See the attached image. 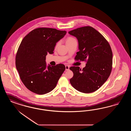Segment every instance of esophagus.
Returning a JSON list of instances; mask_svg holds the SVG:
<instances>
[{"label": "esophagus", "mask_w": 131, "mask_h": 131, "mask_svg": "<svg viewBox=\"0 0 131 131\" xmlns=\"http://www.w3.org/2000/svg\"><path fill=\"white\" fill-rule=\"evenodd\" d=\"M70 68V66L68 65H66L65 66V69H66V71H68L69 70Z\"/></svg>", "instance_id": "esophagus-1"}]
</instances>
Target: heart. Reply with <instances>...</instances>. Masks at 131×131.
Returning <instances> with one entry per match:
<instances>
[{"instance_id":"1","label":"heart","mask_w":131,"mask_h":131,"mask_svg":"<svg viewBox=\"0 0 131 131\" xmlns=\"http://www.w3.org/2000/svg\"><path fill=\"white\" fill-rule=\"evenodd\" d=\"M74 40L75 39H74V38H72V37H69V38H68L67 40V41H66V43L68 42H70V41H73V40ZM59 43H58L57 44L56 47H57V46L59 45Z\"/></svg>"}]
</instances>
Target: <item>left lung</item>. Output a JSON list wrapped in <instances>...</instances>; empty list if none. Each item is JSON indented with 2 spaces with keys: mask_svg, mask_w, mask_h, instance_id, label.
<instances>
[{
  "mask_svg": "<svg viewBox=\"0 0 131 131\" xmlns=\"http://www.w3.org/2000/svg\"><path fill=\"white\" fill-rule=\"evenodd\" d=\"M77 38L79 51L76 60L86 61L83 70L72 66L73 76L70 81L78 91L90 93L96 91L107 80L112 66V52L108 42L99 32L91 26L77 28L69 32Z\"/></svg>",
  "mask_w": 131,
  "mask_h": 131,
  "instance_id": "obj_1",
  "label": "left lung"
}]
</instances>
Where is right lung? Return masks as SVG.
I'll list each match as a JSON object with an SVG mask.
<instances>
[{"label":"right lung","instance_id":"add662e5","mask_svg":"<svg viewBox=\"0 0 131 131\" xmlns=\"http://www.w3.org/2000/svg\"><path fill=\"white\" fill-rule=\"evenodd\" d=\"M66 34L54 28H36L21 41L16 54V69L30 91L44 95L55 88L65 66L62 64L47 66L46 57L54 53L56 43Z\"/></svg>","mask_w":131,"mask_h":131}]
</instances>
